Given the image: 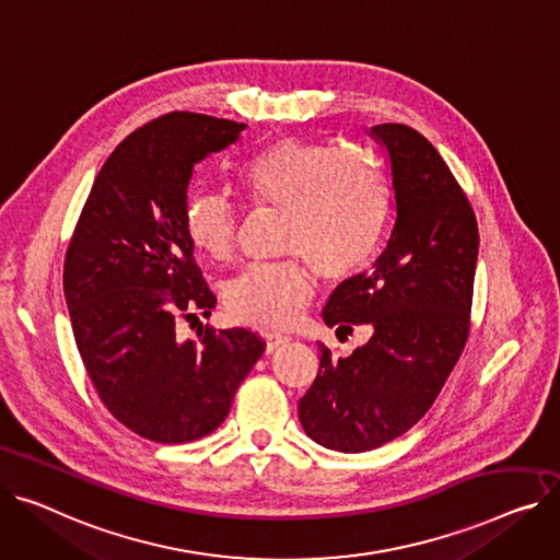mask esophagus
I'll return each mask as SVG.
<instances>
[{"instance_id":"obj_1","label":"esophagus","mask_w":560,"mask_h":560,"mask_svg":"<svg viewBox=\"0 0 560 560\" xmlns=\"http://www.w3.org/2000/svg\"><path fill=\"white\" fill-rule=\"evenodd\" d=\"M264 342H266V353H272L279 347H283L285 342H290V338H285V335H281V332H264Z\"/></svg>"}]
</instances>
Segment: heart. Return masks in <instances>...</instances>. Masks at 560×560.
<instances>
[{
    "label": "heart",
    "instance_id": "obj_1",
    "mask_svg": "<svg viewBox=\"0 0 560 560\" xmlns=\"http://www.w3.org/2000/svg\"><path fill=\"white\" fill-rule=\"evenodd\" d=\"M238 184L260 211L285 213L279 266H254L225 290L236 322L285 328L308 304L315 270L326 281H345L374 258L389 211L383 173L366 158L338 145L281 139L252 155ZM184 232L213 260L236 254L241 222L220 196H196L184 209Z\"/></svg>",
    "mask_w": 560,
    "mask_h": 560
}]
</instances>
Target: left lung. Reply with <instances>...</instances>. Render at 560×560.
Wrapping results in <instances>:
<instances>
[{
    "label": "left lung",
    "mask_w": 560,
    "mask_h": 560,
    "mask_svg": "<svg viewBox=\"0 0 560 560\" xmlns=\"http://www.w3.org/2000/svg\"><path fill=\"white\" fill-rule=\"evenodd\" d=\"M392 162L396 222L376 270L330 294L324 322L371 330L349 358L319 345L300 398L306 434L330 451L366 453L405 434L432 407L470 330L479 232L472 207L436 148L415 128H371Z\"/></svg>",
    "instance_id": "8db88e82"
}]
</instances>
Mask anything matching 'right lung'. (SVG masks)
<instances>
[{
	"label": "right lung",
	"mask_w": 560,
	"mask_h": 560,
	"mask_svg": "<svg viewBox=\"0 0 560 560\" xmlns=\"http://www.w3.org/2000/svg\"><path fill=\"white\" fill-rule=\"evenodd\" d=\"M245 128L196 112L137 128L98 171L67 247L65 300L88 376L112 417L155 443L211 434L266 349L247 328L177 335L215 306L184 232L186 189L194 166Z\"/></svg>",
	"instance_id": "obj_1"
}]
</instances>
